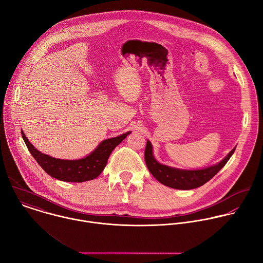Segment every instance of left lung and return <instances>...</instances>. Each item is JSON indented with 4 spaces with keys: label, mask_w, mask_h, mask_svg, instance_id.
I'll use <instances>...</instances> for the list:
<instances>
[{
    "label": "left lung",
    "mask_w": 263,
    "mask_h": 263,
    "mask_svg": "<svg viewBox=\"0 0 263 263\" xmlns=\"http://www.w3.org/2000/svg\"><path fill=\"white\" fill-rule=\"evenodd\" d=\"M235 151L236 147L220 163L209 168L202 170H179L158 163L153 156L152 143L147 140L144 160L149 172L162 184L176 190H193L204 185L213 178L228 163Z\"/></svg>",
    "instance_id": "left-lung-1"
}]
</instances>
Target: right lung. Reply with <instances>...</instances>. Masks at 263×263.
<instances>
[{
	"mask_svg": "<svg viewBox=\"0 0 263 263\" xmlns=\"http://www.w3.org/2000/svg\"><path fill=\"white\" fill-rule=\"evenodd\" d=\"M129 133L130 132L122 134L118 137L103 140L93 153L84 159L67 161L55 159L49 157L48 155L42 154L34 148V146L24 135L23 131H21L22 138L29 153L35 159L37 164L45 170V172L58 180L67 182H84L96 178L106 166L111 152L127 137Z\"/></svg>",
	"mask_w": 263,
	"mask_h": 263,
	"instance_id": "obj_1",
	"label": "right lung"
}]
</instances>
